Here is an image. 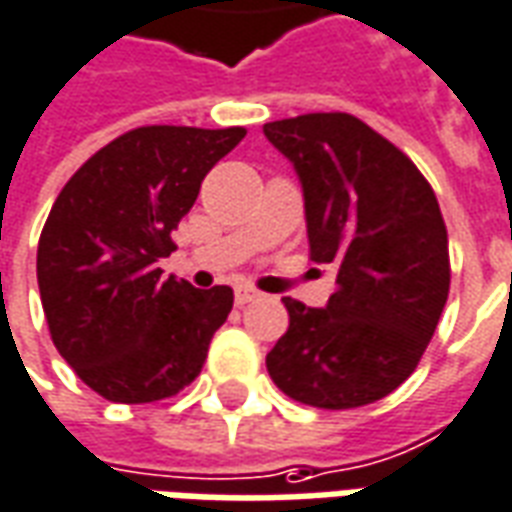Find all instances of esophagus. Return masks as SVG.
<instances>
[{
    "label": "esophagus",
    "instance_id": "1",
    "mask_svg": "<svg viewBox=\"0 0 512 512\" xmlns=\"http://www.w3.org/2000/svg\"><path fill=\"white\" fill-rule=\"evenodd\" d=\"M256 297H259V289H253V286H248V284H239L237 289H234V300H237V306L253 303Z\"/></svg>",
    "mask_w": 512,
    "mask_h": 512
}]
</instances>
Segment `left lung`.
<instances>
[{
	"mask_svg": "<svg viewBox=\"0 0 512 512\" xmlns=\"http://www.w3.org/2000/svg\"><path fill=\"white\" fill-rule=\"evenodd\" d=\"M306 195L311 259L336 267L325 308L284 297L267 353L286 397L344 411L386 397L422 361L449 295L447 226L408 154L350 112L264 123Z\"/></svg>",
	"mask_w": 512,
	"mask_h": 512,
	"instance_id": "obj_1",
	"label": "left lung"
}]
</instances>
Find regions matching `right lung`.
<instances>
[{
	"label": "right lung",
	"mask_w": 512,
	"mask_h": 512,
	"mask_svg": "<svg viewBox=\"0 0 512 512\" xmlns=\"http://www.w3.org/2000/svg\"><path fill=\"white\" fill-rule=\"evenodd\" d=\"M245 126H137L68 179L38 242L49 333L79 380L104 400L143 405L201 375L231 286L162 278L173 228Z\"/></svg>",
	"instance_id": "obj_1"
}]
</instances>
